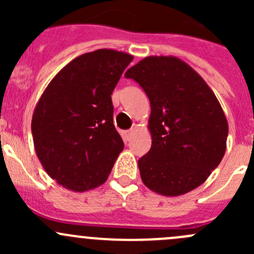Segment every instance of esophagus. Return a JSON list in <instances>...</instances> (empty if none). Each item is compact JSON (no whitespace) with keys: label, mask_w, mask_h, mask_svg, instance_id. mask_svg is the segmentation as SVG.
<instances>
[{"label":"esophagus","mask_w":254,"mask_h":254,"mask_svg":"<svg viewBox=\"0 0 254 254\" xmlns=\"http://www.w3.org/2000/svg\"><path fill=\"white\" fill-rule=\"evenodd\" d=\"M132 134H134V129H129V130H127V131L124 132V135H125V140H127V141H129V140L131 139Z\"/></svg>","instance_id":"1"}]
</instances>
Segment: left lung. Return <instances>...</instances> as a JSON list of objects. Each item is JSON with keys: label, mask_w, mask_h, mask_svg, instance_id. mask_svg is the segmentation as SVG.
I'll return each mask as SVG.
<instances>
[{"label": "left lung", "mask_w": 254, "mask_h": 254, "mask_svg": "<svg viewBox=\"0 0 254 254\" xmlns=\"http://www.w3.org/2000/svg\"><path fill=\"white\" fill-rule=\"evenodd\" d=\"M125 77L151 104V148L139 160L146 187L165 196L189 193L206 181L226 151L229 124L203 77L176 56H147Z\"/></svg>", "instance_id": "8db88e82"}]
</instances>
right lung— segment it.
I'll list each match as a JSON object with an SVG mask.
<instances>
[{
	"mask_svg": "<svg viewBox=\"0 0 254 254\" xmlns=\"http://www.w3.org/2000/svg\"><path fill=\"white\" fill-rule=\"evenodd\" d=\"M132 59L113 49L79 55L38 101L32 118L35 152L64 188L81 193L103 184L124 148L113 124L111 96Z\"/></svg>",
	"mask_w": 254,
	"mask_h": 254,
	"instance_id": "1",
	"label": "right lung"
}]
</instances>
